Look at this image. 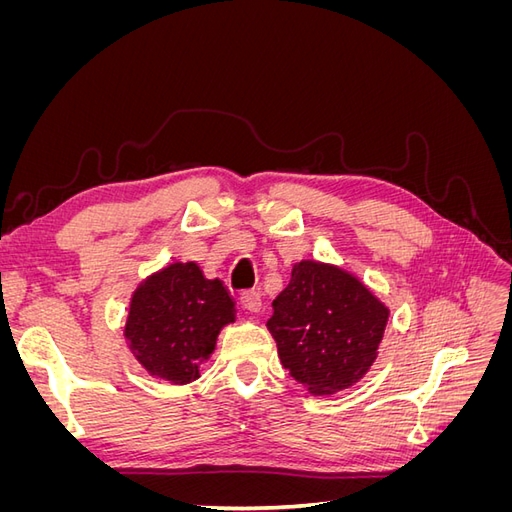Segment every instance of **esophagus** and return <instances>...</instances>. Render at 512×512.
I'll return each instance as SVG.
<instances>
[{"label":"esophagus","mask_w":512,"mask_h":512,"mask_svg":"<svg viewBox=\"0 0 512 512\" xmlns=\"http://www.w3.org/2000/svg\"><path fill=\"white\" fill-rule=\"evenodd\" d=\"M241 307H243V309H247V312L256 314L258 309H260V294H258V292H254V290H250V292H243V294H241Z\"/></svg>","instance_id":"esophagus-1"}]
</instances>
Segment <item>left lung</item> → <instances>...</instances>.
Segmentation results:
<instances>
[{"instance_id": "left-lung-1", "label": "left lung", "mask_w": 512, "mask_h": 512, "mask_svg": "<svg viewBox=\"0 0 512 512\" xmlns=\"http://www.w3.org/2000/svg\"><path fill=\"white\" fill-rule=\"evenodd\" d=\"M389 309L354 275L316 260L292 267L267 327L282 365L314 395L359 382L378 356Z\"/></svg>"}]
</instances>
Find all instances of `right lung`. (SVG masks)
<instances>
[{"instance_id":"add662e5","label":"right lung","mask_w":512,"mask_h":512,"mask_svg":"<svg viewBox=\"0 0 512 512\" xmlns=\"http://www.w3.org/2000/svg\"><path fill=\"white\" fill-rule=\"evenodd\" d=\"M235 314L220 280H207L196 262H175L136 288L123 335L151 376L188 384Z\"/></svg>"}]
</instances>
